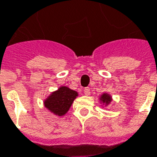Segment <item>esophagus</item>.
<instances>
[{
  "label": "esophagus",
  "instance_id": "1",
  "mask_svg": "<svg viewBox=\"0 0 157 157\" xmlns=\"http://www.w3.org/2000/svg\"><path fill=\"white\" fill-rule=\"evenodd\" d=\"M83 92H84V94H85L86 95H89V94H90V88H89V87H85V88L83 89Z\"/></svg>",
  "mask_w": 157,
  "mask_h": 157
}]
</instances>
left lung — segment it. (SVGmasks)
Returning <instances> with one entry per match:
<instances>
[{
  "instance_id": "1",
  "label": "left lung",
  "mask_w": 157,
  "mask_h": 157,
  "mask_svg": "<svg viewBox=\"0 0 157 157\" xmlns=\"http://www.w3.org/2000/svg\"><path fill=\"white\" fill-rule=\"evenodd\" d=\"M101 101L103 102V103H105V104H109L110 102H111V101H112V98H111V96L110 95H108V94H104L103 95H101Z\"/></svg>"
}]
</instances>
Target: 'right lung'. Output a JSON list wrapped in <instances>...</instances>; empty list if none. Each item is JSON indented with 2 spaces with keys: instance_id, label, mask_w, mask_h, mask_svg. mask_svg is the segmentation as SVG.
Instances as JSON below:
<instances>
[{
  "instance_id": "add662e5",
  "label": "right lung",
  "mask_w": 157,
  "mask_h": 157,
  "mask_svg": "<svg viewBox=\"0 0 157 157\" xmlns=\"http://www.w3.org/2000/svg\"><path fill=\"white\" fill-rule=\"evenodd\" d=\"M77 95V92L71 90L69 87H61L45 100L44 105L54 114L63 116L69 111Z\"/></svg>"
}]
</instances>
